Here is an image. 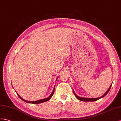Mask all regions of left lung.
Masks as SVG:
<instances>
[{"label": "left lung", "instance_id": "8db88e82", "mask_svg": "<svg viewBox=\"0 0 121 121\" xmlns=\"http://www.w3.org/2000/svg\"><path fill=\"white\" fill-rule=\"evenodd\" d=\"M111 86H112V84L111 85V86H110V87L109 88V89H108V90L106 91V92L104 95H103L102 96H101V97H99V98H81V97L78 96L77 95H76V94L75 93V92H74V91H73V93H74V95L76 97V98H77L78 99L80 100V101H84V102H93V101H97V100H98V99H101L102 98H103V97L105 96L108 93L109 91L110 88L111 87Z\"/></svg>", "mask_w": 121, "mask_h": 121}]
</instances>
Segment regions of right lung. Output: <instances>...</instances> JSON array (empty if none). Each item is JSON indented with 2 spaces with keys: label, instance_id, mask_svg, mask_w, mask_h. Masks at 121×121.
I'll return each instance as SVG.
<instances>
[{
  "label": "right lung",
  "instance_id": "obj_1",
  "mask_svg": "<svg viewBox=\"0 0 121 121\" xmlns=\"http://www.w3.org/2000/svg\"><path fill=\"white\" fill-rule=\"evenodd\" d=\"M54 90H55V87H54V90H53V92H52V93H51V95H50V96L49 97H48V98H46V99H40V100H38V101H33V102H30V101H26V100H25L24 99H23L21 96H20L18 93H17V95H18V96L19 97V98L21 99L22 101H25V102H26V103H32V104H39V103H43V102H47V101H49V100L51 98V97L52 96V95H53L54 94Z\"/></svg>",
  "mask_w": 121,
  "mask_h": 121
}]
</instances>
